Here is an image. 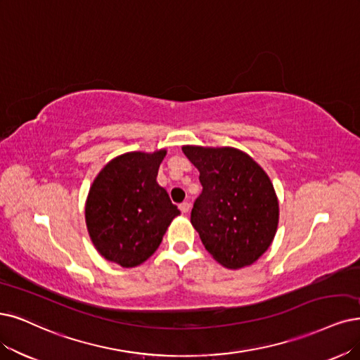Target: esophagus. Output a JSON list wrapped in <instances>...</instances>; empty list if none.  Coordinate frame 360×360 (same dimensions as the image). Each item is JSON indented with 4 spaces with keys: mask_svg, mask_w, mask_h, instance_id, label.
<instances>
[{
    "mask_svg": "<svg viewBox=\"0 0 360 360\" xmlns=\"http://www.w3.org/2000/svg\"><path fill=\"white\" fill-rule=\"evenodd\" d=\"M179 209H181L182 214H188L190 209H191V203H188V202H184V203H181V205H179Z\"/></svg>",
    "mask_w": 360,
    "mask_h": 360,
    "instance_id": "obj_1",
    "label": "esophagus"
}]
</instances>
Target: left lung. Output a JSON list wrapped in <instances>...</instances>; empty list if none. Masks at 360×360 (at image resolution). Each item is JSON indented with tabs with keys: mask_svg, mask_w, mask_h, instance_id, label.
<instances>
[{
	"mask_svg": "<svg viewBox=\"0 0 360 360\" xmlns=\"http://www.w3.org/2000/svg\"><path fill=\"white\" fill-rule=\"evenodd\" d=\"M184 154L200 172L202 194L191 224L206 250L231 270L254 264L273 242L278 202L267 173L246 153L224 146L185 145Z\"/></svg>",
	"mask_w": 360,
	"mask_h": 360,
	"instance_id": "8db88e82",
	"label": "left lung"
}]
</instances>
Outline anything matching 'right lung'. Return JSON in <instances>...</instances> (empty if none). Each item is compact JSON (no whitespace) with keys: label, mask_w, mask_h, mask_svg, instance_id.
Wrapping results in <instances>:
<instances>
[{"label":"right lung","mask_w":360,"mask_h":360,"mask_svg":"<svg viewBox=\"0 0 360 360\" xmlns=\"http://www.w3.org/2000/svg\"><path fill=\"white\" fill-rule=\"evenodd\" d=\"M166 150L126 153L93 181L86 202L87 231L99 254L122 267H136L163 240L179 209L157 184Z\"/></svg>","instance_id":"1"}]
</instances>
